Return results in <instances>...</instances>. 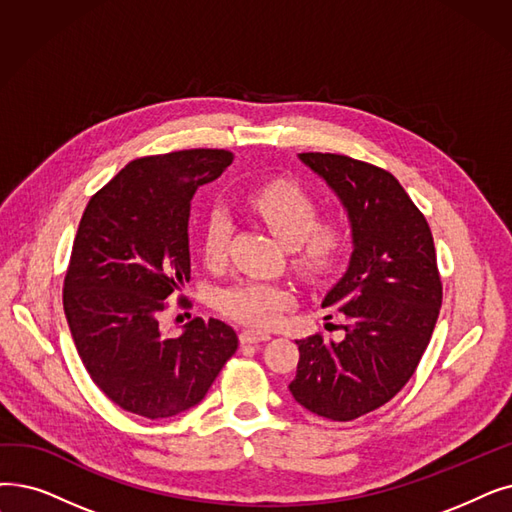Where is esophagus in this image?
Segmentation results:
<instances>
[{"mask_svg": "<svg viewBox=\"0 0 512 512\" xmlns=\"http://www.w3.org/2000/svg\"><path fill=\"white\" fill-rule=\"evenodd\" d=\"M272 337L268 335V332H259V330H242L240 332V343H261V341H270Z\"/></svg>", "mask_w": 512, "mask_h": 512, "instance_id": "obj_1", "label": "esophagus"}]
</instances>
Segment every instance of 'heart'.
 Listing matches in <instances>:
<instances>
[{
	"label": "heart",
	"mask_w": 512,
	"mask_h": 512,
	"mask_svg": "<svg viewBox=\"0 0 512 512\" xmlns=\"http://www.w3.org/2000/svg\"><path fill=\"white\" fill-rule=\"evenodd\" d=\"M247 207L293 251V265L309 280H322L335 272L349 247V234L339 219H318V207L299 182L274 180L244 198ZM230 219L224 211L207 215L201 234V253L209 268L224 263L230 240ZM286 284L268 280H238L221 288L215 305L221 314L255 328L274 326L284 309L293 305Z\"/></svg>",
	"instance_id": "heart-1"
}]
</instances>
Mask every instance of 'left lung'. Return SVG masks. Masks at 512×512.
Wrapping results in <instances>:
<instances>
[{
	"mask_svg": "<svg viewBox=\"0 0 512 512\" xmlns=\"http://www.w3.org/2000/svg\"><path fill=\"white\" fill-rule=\"evenodd\" d=\"M301 163L339 196L353 253L322 307H337L345 337L297 341L299 364L288 385L322 418L347 422L387 404L410 381L441 307L433 234L395 177L345 154L301 152Z\"/></svg>",
	"mask_w": 512,
	"mask_h": 512,
	"instance_id": "left-lung-1",
	"label": "left lung"
}]
</instances>
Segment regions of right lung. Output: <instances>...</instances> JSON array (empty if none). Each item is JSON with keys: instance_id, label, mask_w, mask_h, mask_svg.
Here are the masks:
<instances>
[{"instance_id": "obj_1", "label": "right lung", "mask_w": 512, "mask_h": 512, "mask_svg": "<svg viewBox=\"0 0 512 512\" xmlns=\"http://www.w3.org/2000/svg\"><path fill=\"white\" fill-rule=\"evenodd\" d=\"M232 161L217 148L136 159L79 221L62 291L66 322L92 381L131 414L159 420L190 410L238 349L234 328L215 318L190 320L175 339L161 326L167 299L190 280L192 196Z\"/></svg>"}]
</instances>
